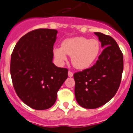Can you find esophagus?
Instances as JSON below:
<instances>
[{"instance_id":"esophagus-1","label":"esophagus","mask_w":133,"mask_h":133,"mask_svg":"<svg viewBox=\"0 0 133 133\" xmlns=\"http://www.w3.org/2000/svg\"><path fill=\"white\" fill-rule=\"evenodd\" d=\"M73 72H72L71 71H69L68 72V76L69 77H72L73 76Z\"/></svg>"}]
</instances>
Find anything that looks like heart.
<instances>
[{
    "instance_id": "obj_1",
    "label": "heart",
    "mask_w": 133,
    "mask_h": 133,
    "mask_svg": "<svg viewBox=\"0 0 133 133\" xmlns=\"http://www.w3.org/2000/svg\"><path fill=\"white\" fill-rule=\"evenodd\" d=\"M100 51L99 42L96 39L82 36L67 38L62 42L61 47L53 50L55 57L61 62L66 61L67 55L71 57L72 63L76 68H88L95 61Z\"/></svg>"
}]
</instances>
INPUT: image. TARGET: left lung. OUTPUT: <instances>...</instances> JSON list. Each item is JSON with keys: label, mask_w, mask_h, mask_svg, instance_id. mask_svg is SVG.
Listing matches in <instances>:
<instances>
[{"label": "left lung", "mask_w": 133, "mask_h": 133, "mask_svg": "<svg viewBox=\"0 0 133 133\" xmlns=\"http://www.w3.org/2000/svg\"><path fill=\"white\" fill-rule=\"evenodd\" d=\"M104 48L91 68L74 73L75 97L84 108L102 106L116 95L123 72V54L110 36L95 32Z\"/></svg>", "instance_id": "1"}]
</instances>
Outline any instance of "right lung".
Segmentation results:
<instances>
[{"label": "right lung", "mask_w": 133, "mask_h": 133, "mask_svg": "<svg viewBox=\"0 0 133 133\" xmlns=\"http://www.w3.org/2000/svg\"><path fill=\"white\" fill-rule=\"evenodd\" d=\"M57 31L36 29L19 40L11 58L10 72L15 92L34 110H46L56 101L68 70L52 62Z\"/></svg>", "instance_id": "add662e5"}]
</instances>
